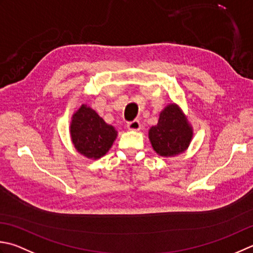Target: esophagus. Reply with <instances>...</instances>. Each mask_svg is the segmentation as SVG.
<instances>
[{"instance_id": "1", "label": "esophagus", "mask_w": 253, "mask_h": 253, "mask_svg": "<svg viewBox=\"0 0 253 253\" xmlns=\"http://www.w3.org/2000/svg\"><path fill=\"white\" fill-rule=\"evenodd\" d=\"M140 122L139 121H132V122H129L127 123V128L129 130H132V131H138L140 129Z\"/></svg>"}]
</instances>
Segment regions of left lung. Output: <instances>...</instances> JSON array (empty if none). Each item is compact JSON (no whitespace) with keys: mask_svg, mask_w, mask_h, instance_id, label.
Here are the masks:
<instances>
[{"mask_svg":"<svg viewBox=\"0 0 253 253\" xmlns=\"http://www.w3.org/2000/svg\"><path fill=\"white\" fill-rule=\"evenodd\" d=\"M151 146L161 157H175L189 148L193 139V127L181 107L170 103L163 108L159 121L149 132Z\"/></svg>","mask_w":253,"mask_h":253,"instance_id":"left-lung-1","label":"left lung"}]
</instances>
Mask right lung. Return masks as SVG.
Segmentation results:
<instances>
[{
  "label": "right lung",
  "mask_w": 253,
  "mask_h": 253,
  "mask_svg": "<svg viewBox=\"0 0 253 253\" xmlns=\"http://www.w3.org/2000/svg\"><path fill=\"white\" fill-rule=\"evenodd\" d=\"M70 136L73 147L80 155L96 160L111 149L117 131L114 126L104 122L93 108L82 104L72 115Z\"/></svg>",
  "instance_id": "add662e5"
}]
</instances>
